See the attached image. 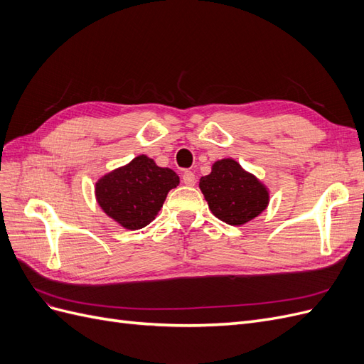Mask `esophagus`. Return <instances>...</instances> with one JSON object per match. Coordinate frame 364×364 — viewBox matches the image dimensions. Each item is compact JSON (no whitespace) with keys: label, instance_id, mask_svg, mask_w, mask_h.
<instances>
[{"label":"esophagus","instance_id":"1","mask_svg":"<svg viewBox=\"0 0 364 364\" xmlns=\"http://www.w3.org/2000/svg\"><path fill=\"white\" fill-rule=\"evenodd\" d=\"M182 182L188 186H193L196 183V174L193 171H185L182 174Z\"/></svg>","mask_w":364,"mask_h":364}]
</instances>
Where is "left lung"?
<instances>
[{"label":"left lung","instance_id":"left-lung-1","mask_svg":"<svg viewBox=\"0 0 364 364\" xmlns=\"http://www.w3.org/2000/svg\"><path fill=\"white\" fill-rule=\"evenodd\" d=\"M199 186L213 214L232 226L247 223L269 203L266 186L234 159L217 161Z\"/></svg>","mask_w":364,"mask_h":364}]
</instances>
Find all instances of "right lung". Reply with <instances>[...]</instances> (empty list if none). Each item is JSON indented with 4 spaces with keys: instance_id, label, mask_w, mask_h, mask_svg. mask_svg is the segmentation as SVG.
Listing matches in <instances>:
<instances>
[{
    "instance_id": "1",
    "label": "right lung",
    "mask_w": 364,
    "mask_h": 364,
    "mask_svg": "<svg viewBox=\"0 0 364 364\" xmlns=\"http://www.w3.org/2000/svg\"><path fill=\"white\" fill-rule=\"evenodd\" d=\"M179 176L170 168L158 167L155 161L141 155L130 164L109 173L97 182L95 196L103 211L126 229L147 226Z\"/></svg>"
}]
</instances>
